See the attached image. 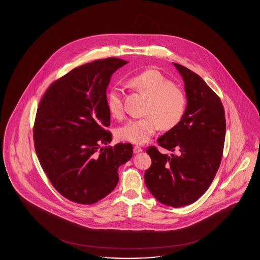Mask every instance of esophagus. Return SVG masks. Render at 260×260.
<instances>
[{
  "label": "esophagus",
  "mask_w": 260,
  "mask_h": 260,
  "mask_svg": "<svg viewBox=\"0 0 260 260\" xmlns=\"http://www.w3.org/2000/svg\"><path fill=\"white\" fill-rule=\"evenodd\" d=\"M143 151V149L141 148V147H139V146H135L134 147V152L137 154V153H140V152H142Z\"/></svg>",
  "instance_id": "esophagus-1"
}]
</instances>
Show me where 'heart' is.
Returning <instances> with one entry per match:
<instances>
[{
  "label": "heart",
  "mask_w": 260,
  "mask_h": 260,
  "mask_svg": "<svg viewBox=\"0 0 260 260\" xmlns=\"http://www.w3.org/2000/svg\"><path fill=\"white\" fill-rule=\"evenodd\" d=\"M129 85L145 95V114L141 119H132L117 132L120 140L134 144H144L155 135L159 125L162 129H171L180 122L186 107L183 90L156 70H146L132 77ZM108 110L113 117L123 115V91L120 87H112L106 94Z\"/></svg>",
  "instance_id": "obj_1"
}]
</instances>
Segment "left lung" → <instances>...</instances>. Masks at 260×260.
<instances>
[{"label": "left lung", "mask_w": 260, "mask_h": 260, "mask_svg": "<svg viewBox=\"0 0 260 260\" xmlns=\"http://www.w3.org/2000/svg\"><path fill=\"white\" fill-rule=\"evenodd\" d=\"M185 87V112L180 122L158 138V145L178 155L147 149L152 165L144 174L150 193L160 203L180 208L209 189L222 159L226 121L221 100L190 69L173 63Z\"/></svg>", "instance_id": "1"}]
</instances>
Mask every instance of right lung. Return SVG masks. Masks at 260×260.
Segmentation results:
<instances>
[{
	"label": "right lung",
	"mask_w": 260,
	"mask_h": 260,
	"mask_svg": "<svg viewBox=\"0 0 260 260\" xmlns=\"http://www.w3.org/2000/svg\"><path fill=\"white\" fill-rule=\"evenodd\" d=\"M127 61L109 57L79 66L50 85L38 107L33 137L38 159L65 197L91 205L118 184V169L133 157L131 143L108 144L112 135L106 88Z\"/></svg>",
	"instance_id": "obj_1"
}]
</instances>
